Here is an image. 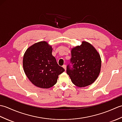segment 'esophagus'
I'll return each instance as SVG.
<instances>
[{
  "mask_svg": "<svg viewBox=\"0 0 122 122\" xmlns=\"http://www.w3.org/2000/svg\"><path fill=\"white\" fill-rule=\"evenodd\" d=\"M63 66V68L64 69V70H66V66L65 65V64H64V65L62 66Z\"/></svg>",
  "mask_w": 122,
  "mask_h": 122,
  "instance_id": "1",
  "label": "esophagus"
}]
</instances>
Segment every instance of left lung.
Returning a JSON list of instances; mask_svg holds the SVG:
<instances>
[{"label":"left lung","mask_w":122,"mask_h":122,"mask_svg":"<svg viewBox=\"0 0 122 122\" xmlns=\"http://www.w3.org/2000/svg\"><path fill=\"white\" fill-rule=\"evenodd\" d=\"M70 64L66 73L72 83L78 87L91 85L100 74L101 59L99 53L92 45L83 41L81 45L72 49Z\"/></svg>","instance_id":"obj_1"}]
</instances>
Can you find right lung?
<instances>
[{
  "label": "right lung",
  "mask_w": 122,
  "mask_h": 122,
  "mask_svg": "<svg viewBox=\"0 0 122 122\" xmlns=\"http://www.w3.org/2000/svg\"><path fill=\"white\" fill-rule=\"evenodd\" d=\"M52 48L46 41L35 43L27 49L23 58L25 73L35 86L48 89L56 84L59 75L64 71L52 55Z\"/></svg>",
  "instance_id": "right-lung-1"
}]
</instances>
